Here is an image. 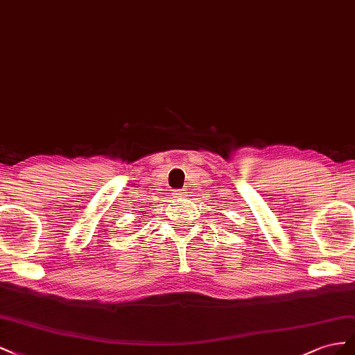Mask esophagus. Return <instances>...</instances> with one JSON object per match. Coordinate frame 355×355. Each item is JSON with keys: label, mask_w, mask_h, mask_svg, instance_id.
Returning <instances> with one entry per match:
<instances>
[{"label": "esophagus", "mask_w": 355, "mask_h": 355, "mask_svg": "<svg viewBox=\"0 0 355 355\" xmlns=\"http://www.w3.org/2000/svg\"><path fill=\"white\" fill-rule=\"evenodd\" d=\"M186 193H187L186 190H180V191H177V195H178L180 198H184V196H186Z\"/></svg>", "instance_id": "34e87169"}]
</instances>
